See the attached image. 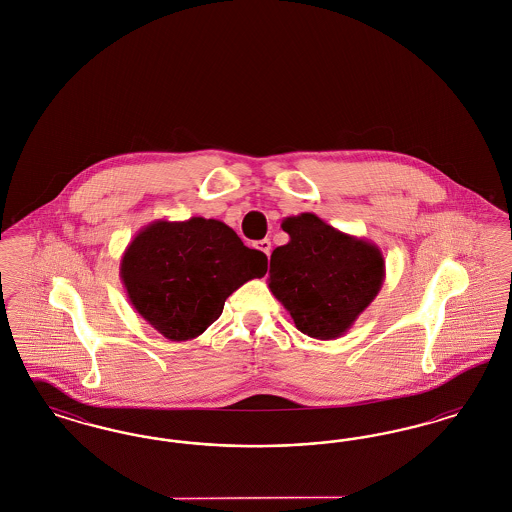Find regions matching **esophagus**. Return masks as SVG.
<instances>
[{
	"label": "esophagus",
	"mask_w": 512,
	"mask_h": 512,
	"mask_svg": "<svg viewBox=\"0 0 512 512\" xmlns=\"http://www.w3.org/2000/svg\"><path fill=\"white\" fill-rule=\"evenodd\" d=\"M257 247H259V249H261V251H263V253H265L267 257H270V249H272V247H270V240H267V238H265V240L257 242Z\"/></svg>",
	"instance_id": "obj_1"
}]
</instances>
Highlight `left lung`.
I'll use <instances>...</instances> for the list:
<instances>
[{
  "instance_id": "1",
  "label": "left lung",
  "mask_w": 512,
  "mask_h": 512,
  "mask_svg": "<svg viewBox=\"0 0 512 512\" xmlns=\"http://www.w3.org/2000/svg\"><path fill=\"white\" fill-rule=\"evenodd\" d=\"M290 242L270 255L268 288L299 332L341 338L374 301L386 278L378 245L301 213L282 220Z\"/></svg>"
}]
</instances>
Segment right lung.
<instances>
[{"mask_svg": "<svg viewBox=\"0 0 512 512\" xmlns=\"http://www.w3.org/2000/svg\"><path fill=\"white\" fill-rule=\"evenodd\" d=\"M267 255L215 219L153 220L122 253L121 280L136 313L167 340L201 336L245 282L267 274Z\"/></svg>", "mask_w": 512, "mask_h": 512, "instance_id": "1", "label": "right lung"}]
</instances>
